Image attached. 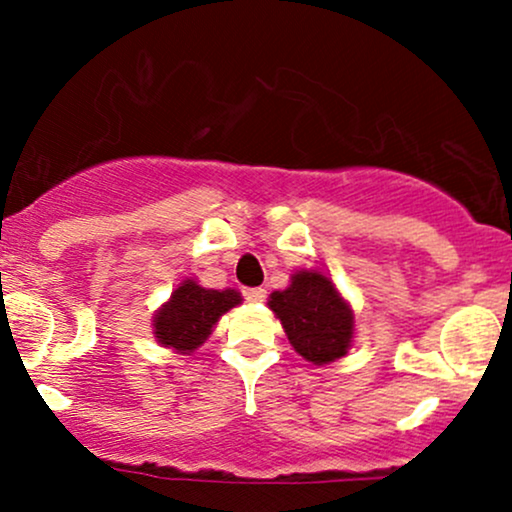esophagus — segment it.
Instances as JSON below:
<instances>
[{
    "label": "esophagus",
    "mask_w": 512,
    "mask_h": 512,
    "mask_svg": "<svg viewBox=\"0 0 512 512\" xmlns=\"http://www.w3.org/2000/svg\"><path fill=\"white\" fill-rule=\"evenodd\" d=\"M243 296L248 298L250 303H262L264 298H267V291H264L262 286H255V289H245Z\"/></svg>",
    "instance_id": "34e87169"
}]
</instances>
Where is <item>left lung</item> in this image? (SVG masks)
<instances>
[{"mask_svg": "<svg viewBox=\"0 0 512 512\" xmlns=\"http://www.w3.org/2000/svg\"><path fill=\"white\" fill-rule=\"evenodd\" d=\"M269 308L284 325L293 349L317 366L342 358L351 346L354 315L325 274H293L289 289L272 293Z\"/></svg>", "mask_w": 512, "mask_h": 512, "instance_id": "obj_1", "label": "left lung"}]
</instances>
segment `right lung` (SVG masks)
<instances>
[{"label":"right lung","instance_id":"obj_1","mask_svg":"<svg viewBox=\"0 0 512 512\" xmlns=\"http://www.w3.org/2000/svg\"><path fill=\"white\" fill-rule=\"evenodd\" d=\"M238 303V291L202 289L195 281L187 279L156 313L154 334L163 346H173L180 354H187L204 344L219 317Z\"/></svg>","mask_w":512,"mask_h":512}]
</instances>
